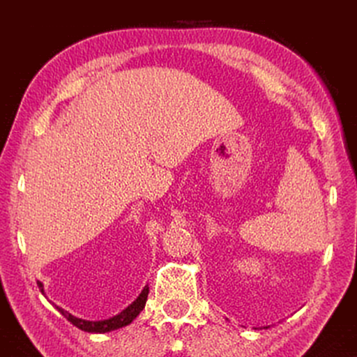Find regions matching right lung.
<instances>
[{
  "instance_id": "add662e5",
  "label": "right lung",
  "mask_w": 357,
  "mask_h": 357,
  "mask_svg": "<svg viewBox=\"0 0 357 357\" xmlns=\"http://www.w3.org/2000/svg\"><path fill=\"white\" fill-rule=\"evenodd\" d=\"M38 287L42 293H44V285H42L40 282H38ZM148 293H149V288L144 287L143 291L140 293V296L132 302V304L128 307V309H124L121 313H118L116 317L113 318H108L104 319V321H86V319H82V318H75L74 315H70L69 312H66L63 309H58L59 312L63 313V315L69 319V321L77 326L78 329L82 331H86V332H98V334H104V332H110L114 329H119V328H124V326L130 324L134 319L138 317V313H140L144 309V304H146V299H148Z\"/></svg>"
}]
</instances>
